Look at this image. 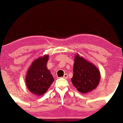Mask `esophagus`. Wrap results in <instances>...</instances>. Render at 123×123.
I'll return each mask as SVG.
<instances>
[{
  "label": "esophagus",
  "mask_w": 123,
  "mask_h": 123,
  "mask_svg": "<svg viewBox=\"0 0 123 123\" xmlns=\"http://www.w3.org/2000/svg\"><path fill=\"white\" fill-rule=\"evenodd\" d=\"M63 77L64 79H67V78H68V75H67V74H65V75H63Z\"/></svg>",
  "instance_id": "34e87169"
}]
</instances>
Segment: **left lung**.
Segmentation results:
<instances>
[{
    "label": "left lung",
    "mask_w": 123,
    "mask_h": 123,
    "mask_svg": "<svg viewBox=\"0 0 123 123\" xmlns=\"http://www.w3.org/2000/svg\"><path fill=\"white\" fill-rule=\"evenodd\" d=\"M71 81L80 92L86 94L95 89L100 81V72L94 63L77 53L75 56Z\"/></svg>",
    "instance_id": "8db88e82"
}]
</instances>
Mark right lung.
Returning a JSON list of instances; mask_svg holds the SVG:
<instances>
[{
    "label": "right lung",
    "mask_w": 123,
    "mask_h": 123,
    "mask_svg": "<svg viewBox=\"0 0 123 123\" xmlns=\"http://www.w3.org/2000/svg\"><path fill=\"white\" fill-rule=\"evenodd\" d=\"M49 55L40 56L31 63L25 76V84L28 90L35 95L41 96L46 92L55 81L47 67Z\"/></svg>",
    "instance_id": "obj_1"
}]
</instances>
